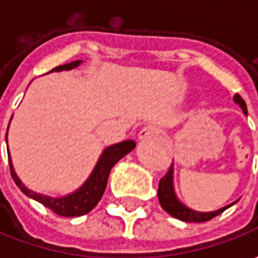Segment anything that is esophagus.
Instances as JSON below:
<instances>
[{"instance_id":"34e87169","label":"esophagus","mask_w":258,"mask_h":258,"mask_svg":"<svg viewBox=\"0 0 258 258\" xmlns=\"http://www.w3.org/2000/svg\"><path fill=\"white\" fill-rule=\"evenodd\" d=\"M161 134V129L158 127V126H154V124H148V126H145L142 127L141 131H139V139H142V141H146V139H152L155 136H158V135Z\"/></svg>"}]
</instances>
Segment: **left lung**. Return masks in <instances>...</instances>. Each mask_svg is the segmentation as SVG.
<instances>
[{
	"label": "left lung",
	"instance_id": "obj_1",
	"mask_svg": "<svg viewBox=\"0 0 258 258\" xmlns=\"http://www.w3.org/2000/svg\"><path fill=\"white\" fill-rule=\"evenodd\" d=\"M234 102L240 104L244 113L247 114V106H245V102H244L243 97L240 94L234 96ZM172 171V164H171L168 172L165 173L164 178H161V181H159L158 198H159L161 207L169 215H172L173 218H178V220L185 221V223H204V221L213 220L214 217H217L218 214H221L230 207V205H227V207H224V208L218 210V211H214V213H198V211H192V210L186 208L183 204H181L176 200V197L173 194Z\"/></svg>",
	"mask_w": 258,
	"mask_h": 258
}]
</instances>
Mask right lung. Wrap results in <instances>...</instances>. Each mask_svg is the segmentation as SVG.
I'll list each match as a JSON object with an SVG mask.
<instances>
[{
	"mask_svg": "<svg viewBox=\"0 0 258 258\" xmlns=\"http://www.w3.org/2000/svg\"><path fill=\"white\" fill-rule=\"evenodd\" d=\"M80 64V60H75L70 61L67 64L57 66L51 72H60V70H70L75 69ZM134 141H124L120 144H116L113 146H109L107 149H104V152L100 156L99 162L94 168L92 176L87 179V182L75 194L67 195L63 198H51V197H45V195H40L35 194L34 191H30L28 188H25L24 183L20 181V178L17 176L14 168H13V162L8 156L10 161V172L11 176L14 179V182L17 183V186L25 194L27 197L33 198L35 201H38L40 204H43L45 208L51 210L53 213L61 217H80L85 214L90 213L94 207L97 205V203L100 201L102 195H103L106 185H107V178L109 173L112 171L113 165L120 161L124 155L129 154L135 148Z\"/></svg>",
	"mask_w": 258,
	"mask_h": 258,
	"instance_id": "1",
	"label": "right lung"
}]
</instances>
